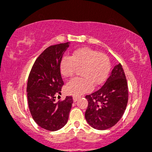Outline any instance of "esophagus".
<instances>
[{
	"instance_id": "esophagus-1",
	"label": "esophagus",
	"mask_w": 152,
	"mask_h": 152,
	"mask_svg": "<svg viewBox=\"0 0 152 152\" xmlns=\"http://www.w3.org/2000/svg\"><path fill=\"white\" fill-rule=\"evenodd\" d=\"M79 98L80 97H77V96H74V97H73V101L77 102L78 99H79Z\"/></svg>"
}]
</instances>
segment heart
<instances>
[{
    "label": "heart",
    "mask_w": 152,
    "mask_h": 152,
    "mask_svg": "<svg viewBox=\"0 0 152 152\" xmlns=\"http://www.w3.org/2000/svg\"><path fill=\"white\" fill-rule=\"evenodd\" d=\"M111 64L107 55L89 48H83L73 52L72 56H64L60 64L63 77L73 76L77 68H82L83 77L71 80L65 86L67 94L81 95L92 90L93 85L102 84L107 77Z\"/></svg>",
    "instance_id": "1"
}]
</instances>
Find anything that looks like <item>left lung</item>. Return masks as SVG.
<instances>
[{
  "label": "left lung",
  "mask_w": 152,
  "mask_h": 152,
  "mask_svg": "<svg viewBox=\"0 0 152 152\" xmlns=\"http://www.w3.org/2000/svg\"><path fill=\"white\" fill-rule=\"evenodd\" d=\"M85 97L88 101L85 119L92 127L104 130L115 125L128 102L127 82L122 65L115 66L104 85Z\"/></svg>",
  "instance_id": "8db88e82"
}]
</instances>
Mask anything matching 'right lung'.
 Segmentation results:
<instances>
[{
    "mask_svg": "<svg viewBox=\"0 0 152 152\" xmlns=\"http://www.w3.org/2000/svg\"><path fill=\"white\" fill-rule=\"evenodd\" d=\"M69 45L68 42L46 48L34 62L28 76L27 95L32 117L40 127L52 132L65 125L73 103L71 96L55 102L64 85L60 61Z\"/></svg>",
    "mask_w": 152,
    "mask_h": 152,
    "instance_id": "add662e5",
    "label": "right lung"
}]
</instances>
